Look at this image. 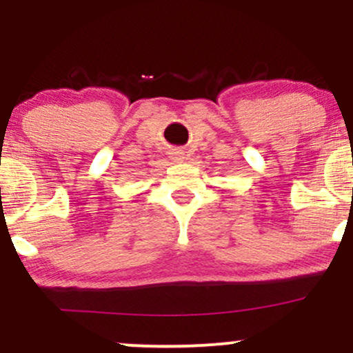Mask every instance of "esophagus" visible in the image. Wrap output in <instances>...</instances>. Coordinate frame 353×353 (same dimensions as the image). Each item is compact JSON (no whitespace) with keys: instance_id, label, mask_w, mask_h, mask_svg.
I'll list each match as a JSON object with an SVG mask.
<instances>
[{"instance_id":"1","label":"esophagus","mask_w":353,"mask_h":353,"mask_svg":"<svg viewBox=\"0 0 353 353\" xmlns=\"http://www.w3.org/2000/svg\"><path fill=\"white\" fill-rule=\"evenodd\" d=\"M169 154H171V157H172L174 161H182V159H184V151H182V149H172V151L169 152Z\"/></svg>"}]
</instances>
